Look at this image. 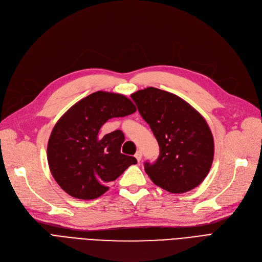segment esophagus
<instances>
[{"label":"esophagus","instance_id":"obj_1","mask_svg":"<svg viewBox=\"0 0 262 262\" xmlns=\"http://www.w3.org/2000/svg\"><path fill=\"white\" fill-rule=\"evenodd\" d=\"M135 157H136V159H137L138 162H140L141 161V157H142V152L141 151H137V152H136V154H135Z\"/></svg>","mask_w":262,"mask_h":262}]
</instances>
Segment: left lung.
<instances>
[{"instance_id":"left-lung-1","label":"left lung","mask_w":262,"mask_h":262,"mask_svg":"<svg viewBox=\"0 0 262 262\" xmlns=\"http://www.w3.org/2000/svg\"><path fill=\"white\" fill-rule=\"evenodd\" d=\"M159 145V156L144 170L161 188L181 194L197 187L208 176L214 157V140L200 113L181 97L146 88L132 95Z\"/></svg>"}]
</instances>
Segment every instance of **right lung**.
I'll return each mask as SVG.
<instances>
[{"instance_id": "add662e5", "label": "right lung", "mask_w": 262, "mask_h": 262, "mask_svg": "<svg viewBox=\"0 0 262 262\" xmlns=\"http://www.w3.org/2000/svg\"><path fill=\"white\" fill-rule=\"evenodd\" d=\"M135 111L126 96L98 91L79 100L56 122L47 158L54 180L68 195L84 200L98 198L109 189V182L137 163L135 157L121 153L125 139L121 130L99 135L109 119Z\"/></svg>"}]
</instances>
